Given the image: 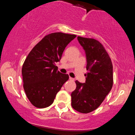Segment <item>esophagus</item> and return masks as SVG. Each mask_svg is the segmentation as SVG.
Here are the masks:
<instances>
[{"mask_svg": "<svg viewBox=\"0 0 135 135\" xmlns=\"http://www.w3.org/2000/svg\"><path fill=\"white\" fill-rule=\"evenodd\" d=\"M69 79L70 80H72V81H74V79L72 78V77H69Z\"/></svg>", "mask_w": 135, "mask_h": 135, "instance_id": "34e87169", "label": "esophagus"}]
</instances>
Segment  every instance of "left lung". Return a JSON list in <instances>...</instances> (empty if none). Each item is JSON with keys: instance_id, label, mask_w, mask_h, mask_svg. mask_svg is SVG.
Segmentation results:
<instances>
[{"instance_id": "1", "label": "left lung", "mask_w": 135, "mask_h": 135, "mask_svg": "<svg viewBox=\"0 0 135 135\" xmlns=\"http://www.w3.org/2000/svg\"><path fill=\"white\" fill-rule=\"evenodd\" d=\"M85 51L87 74L85 83L75 81L76 89L71 94L72 107L75 110L87 114L102 104L113 86V66L104 47L94 38L77 37Z\"/></svg>"}]
</instances>
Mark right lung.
I'll return each mask as SVG.
<instances>
[{
    "label": "right lung",
    "instance_id": "obj_1",
    "mask_svg": "<svg viewBox=\"0 0 135 135\" xmlns=\"http://www.w3.org/2000/svg\"><path fill=\"white\" fill-rule=\"evenodd\" d=\"M76 37L61 32L48 34L34 46L25 60L21 71L23 88L35 107L50 106L69 79L68 74L58 71L55 63L60 61L66 46Z\"/></svg>",
    "mask_w": 135,
    "mask_h": 135
}]
</instances>
